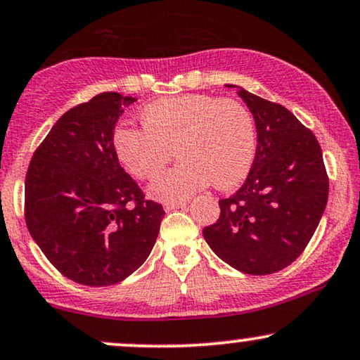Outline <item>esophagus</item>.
<instances>
[{
	"mask_svg": "<svg viewBox=\"0 0 360 360\" xmlns=\"http://www.w3.org/2000/svg\"><path fill=\"white\" fill-rule=\"evenodd\" d=\"M186 207V202L181 201V202H167L166 206H164V210L166 211H172V210H183Z\"/></svg>",
	"mask_w": 360,
	"mask_h": 360,
	"instance_id": "esophagus-1",
	"label": "esophagus"
}]
</instances>
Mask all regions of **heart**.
I'll return each mask as SVG.
<instances>
[{
    "mask_svg": "<svg viewBox=\"0 0 360 360\" xmlns=\"http://www.w3.org/2000/svg\"><path fill=\"white\" fill-rule=\"evenodd\" d=\"M144 129L119 125L112 146L125 171L149 179L176 154V164L149 186L150 198L179 202L213 181L218 189L243 183L257 154V127L243 103L205 94L162 97L141 112Z\"/></svg>",
    "mask_w": 360,
    "mask_h": 360,
    "instance_id": "1",
    "label": "heart"
}]
</instances>
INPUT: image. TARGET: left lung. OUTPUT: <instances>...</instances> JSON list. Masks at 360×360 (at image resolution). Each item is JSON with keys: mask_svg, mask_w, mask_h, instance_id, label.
<instances>
[{"mask_svg": "<svg viewBox=\"0 0 360 360\" xmlns=\"http://www.w3.org/2000/svg\"><path fill=\"white\" fill-rule=\"evenodd\" d=\"M238 95L257 125V154L243 186L219 199L218 221L202 236L229 266L270 275L309 245L326 211L328 177L319 141L292 112L241 86Z\"/></svg>", "mask_w": 360, "mask_h": 360, "instance_id": "left-lung-1", "label": "left lung"}]
</instances>
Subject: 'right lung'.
I'll return each instance as SVG.
<instances>
[{"instance_id": "1", "label": "right lung", "mask_w": 360, "mask_h": 360, "mask_svg": "<svg viewBox=\"0 0 360 360\" xmlns=\"http://www.w3.org/2000/svg\"><path fill=\"white\" fill-rule=\"evenodd\" d=\"M132 102L103 92L65 112L28 166L30 235L60 274L80 285L107 287L132 275L166 214L144 199L112 146L117 120Z\"/></svg>"}]
</instances>
